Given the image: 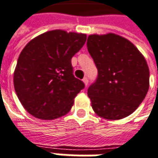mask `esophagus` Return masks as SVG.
Instances as JSON below:
<instances>
[{"label": "esophagus", "mask_w": 158, "mask_h": 158, "mask_svg": "<svg viewBox=\"0 0 158 158\" xmlns=\"http://www.w3.org/2000/svg\"><path fill=\"white\" fill-rule=\"evenodd\" d=\"M83 82H84V84H85V86H87V85H88V79H87V78H86V77H85V78H84V79H83Z\"/></svg>", "instance_id": "1"}]
</instances>
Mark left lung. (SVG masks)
I'll list each match as a JSON object with an SVG mask.
<instances>
[{
  "mask_svg": "<svg viewBox=\"0 0 158 158\" xmlns=\"http://www.w3.org/2000/svg\"><path fill=\"white\" fill-rule=\"evenodd\" d=\"M87 49L98 73L87 91L94 112L109 120L131 115L150 86V71L143 55L129 40L112 33L90 34Z\"/></svg>",
  "mask_w": 158,
  "mask_h": 158,
  "instance_id": "1",
  "label": "left lung"
}]
</instances>
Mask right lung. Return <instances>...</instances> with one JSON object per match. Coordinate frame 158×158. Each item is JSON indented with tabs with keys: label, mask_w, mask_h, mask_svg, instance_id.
I'll return each instance as SVG.
<instances>
[{
	"label": "right lung",
	"mask_w": 158,
	"mask_h": 158,
	"mask_svg": "<svg viewBox=\"0 0 158 158\" xmlns=\"http://www.w3.org/2000/svg\"><path fill=\"white\" fill-rule=\"evenodd\" d=\"M85 40V34L56 29L40 34L22 49L14 86L28 113L53 120L70 111L74 98L85 87L73 74L71 60Z\"/></svg>",
	"instance_id": "obj_1"
}]
</instances>
